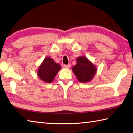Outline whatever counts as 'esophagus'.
<instances>
[{"mask_svg":"<svg viewBox=\"0 0 133 133\" xmlns=\"http://www.w3.org/2000/svg\"><path fill=\"white\" fill-rule=\"evenodd\" d=\"M64 67L65 68H67V69H69L70 67V64H65L64 65Z\"/></svg>","mask_w":133,"mask_h":133,"instance_id":"esophagus-1","label":"esophagus"}]
</instances>
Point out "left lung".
Instances as JSON below:
<instances>
[{
	"label": "left lung",
	"instance_id": "1",
	"mask_svg": "<svg viewBox=\"0 0 133 133\" xmlns=\"http://www.w3.org/2000/svg\"><path fill=\"white\" fill-rule=\"evenodd\" d=\"M72 70L77 79L83 83L92 80L96 73L95 65L84 56H79L77 59V64L72 67Z\"/></svg>",
	"mask_w": 133,
	"mask_h": 133
}]
</instances>
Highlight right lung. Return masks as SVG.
<instances>
[{"label":"right lung","instance_id":"right-lung-1","mask_svg":"<svg viewBox=\"0 0 133 133\" xmlns=\"http://www.w3.org/2000/svg\"><path fill=\"white\" fill-rule=\"evenodd\" d=\"M61 69V66L54 62L52 58L47 57L45 58L38 70V76L42 81L50 83L54 81L55 76Z\"/></svg>","mask_w":133,"mask_h":133}]
</instances>
